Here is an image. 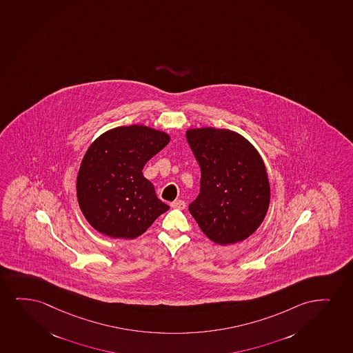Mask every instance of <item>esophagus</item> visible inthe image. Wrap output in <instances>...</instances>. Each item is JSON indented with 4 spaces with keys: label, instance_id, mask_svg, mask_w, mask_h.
<instances>
[{
    "label": "esophagus",
    "instance_id": "34e87169",
    "mask_svg": "<svg viewBox=\"0 0 353 353\" xmlns=\"http://www.w3.org/2000/svg\"><path fill=\"white\" fill-rule=\"evenodd\" d=\"M170 206L172 208H177V210H184L185 208V202L183 200H174V202L170 203Z\"/></svg>",
    "mask_w": 353,
    "mask_h": 353
}]
</instances>
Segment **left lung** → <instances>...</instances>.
Masks as SVG:
<instances>
[{
    "instance_id": "left-lung-1",
    "label": "left lung",
    "mask_w": 353,
    "mask_h": 353,
    "mask_svg": "<svg viewBox=\"0 0 353 353\" xmlns=\"http://www.w3.org/2000/svg\"><path fill=\"white\" fill-rule=\"evenodd\" d=\"M185 137L201 169L200 194L189 205L190 214L216 244L244 241L261 225L270 206L261 156L229 129H188Z\"/></svg>"
}]
</instances>
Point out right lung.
Instances as JSON below:
<instances>
[{
	"label": "right lung",
	"mask_w": 353,
	"mask_h": 353,
	"mask_svg": "<svg viewBox=\"0 0 353 353\" xmlns=\"http://www.w3.org/2000/svg\"><path fill=\"white\" fill-rule=\"evenodd\" d=\"M169 141L164 132L133 124L92 142L77 179L79 206L92 228L111 239H137L169 210L142 174Z\"/></svg>",
	"instance_id": "add662e5"
}]
</instances>
